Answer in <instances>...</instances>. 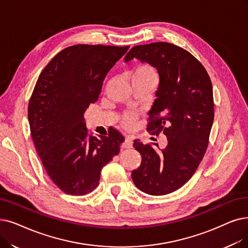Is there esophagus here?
Here are the masks:
<instances>
[{
  "mask_svg": "<svg viewBox=\"0 0 248 248\" xmlns=\"http://www.w3.org/2000/svg\"><path fill=\"white\" fill-rule=\"evenodd\" d=\"M132 146H133V139L130 136H126L124 142L122 144V148L128 149V148H132Z\"/></svg>",
  "mask_w": 248,
  "mask_h": 248,
  "instance_id": "1",
  "label": "esophagus"
}]
</instances>
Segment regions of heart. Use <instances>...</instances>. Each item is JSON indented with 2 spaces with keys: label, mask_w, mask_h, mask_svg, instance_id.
Here are the masks:
<instances>
[{
  "label": "heart",
  "mask_w": 248,
  "mask_h": 248,
  "mask_svg": "<svg viewBox=\"0 0 248 248\" xmlns=\"http://www.w3.org/2000/svg\"><path fill=\"white\" fill-rule=\"evenodd\" d=\"M150 77H155L156 78V73L152 66H150L149 63H141L135 69L133 78H150ZM134 114L132 113H126L123 117V124L126 127L131 126L134 122Z\"/></svg>",
  "instance_id": "1"
}]
</instances>
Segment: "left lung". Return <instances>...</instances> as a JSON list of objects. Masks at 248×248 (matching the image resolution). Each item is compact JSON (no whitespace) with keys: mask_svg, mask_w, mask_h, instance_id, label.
I'll return each mask as SVG.
<instances>
[{"mask_svg":"<svg viewBox=\"0 0 248 248\" xmlns=\"http://www.w3.org/2000/svg\"><path fill=\"white\" fill-rule=\"evenodd\" d=\"M133 59L150 63L159 74L147 131L156 136L162 132L168 144L158 152L152 145L135 140L142 162L133 170L132 178L140 190L163 196L186 185L206 153L214 122L213 86L200 61L175 45L136 46L124 62Z\"/></svg>","mask_w":248,"mask_h":248,"instance_id":"8db88e82","label":"left lung"}]
</instances>
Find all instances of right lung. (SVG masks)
I'll list each match as a JSON object with an SVG mask.
<instances>
[{
    "label": "right lung",
    "mask_w": 248,
    "mask_h": 248,
    "mask_svg": "<svg viewBox=\"0 0 248 248\" xmlns=\"http://www.w3.org/2000/svg\"><path fill=\"white\" fill-rule=\"evenodd\" d=\"M130 46L76 45L42 70L28 104L31 137L48 176L64 193L84 196L99 185L100 172L120 153L124 136L88 133L84 112L97 101L106 74Z\"/></svg>",
    "instance_id": "right-lung-1"
}]
</instances>
